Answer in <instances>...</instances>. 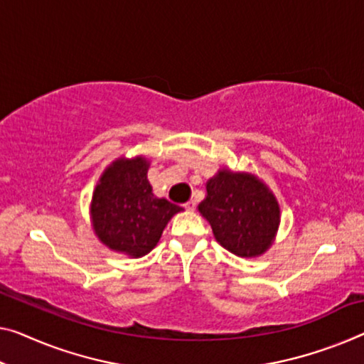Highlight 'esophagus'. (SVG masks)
Here are the masks:
<instances>
[{"instance_id": "34e87169", "label": "esophagus", "mask_w": 364, "mask_h": 364, "mask_svg": "<svg viewBox=\"0 0 364 364\" xmlns=\"http://www.w3.org/2000/svg\"><path fill=\"white\" fill-rule=\"evenodd\" d=\"M184 209H186V210H191V213H193V210L196 209V203H194V200H188V203L184 204Z\"/></svg>"}]
</instances>
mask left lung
<instances>
[{
	"instance_id": "1",
	"label": "left lung",
	"mask_w": 364,
	"mask_h": 364,
	"mask_svg": "<svg viewBox=\"0 0 364 364\" xmlns=\"http://www.w3.org/2000/svg\"><path fill=\"white\" fill-rule=\"evenodd\" d=\"M198 210L213 227L215 240L242 258H255L273 245L281 213L274 194L252 173L222 168L205 184Z\"/></svg>"
}]
</instances>
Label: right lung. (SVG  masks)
I'll return each mask as SVG.
<instances>
[{"label":"right lung","instance_id":"add662e5","mask_svg":"<svg viewBox=\"0 0 364 364\" xmlns=\"http://www.w3.org/2000/svg\"><path fill=\"white\" fill-rule=\"evenodd\" d=\"M145 156L117 159L102 171L91 199L96 237L112 252L140 258L154 250L168 220L183 208L151 193Z\"/></svg>","mask_w":364,"mask_h":364}]
</instances>
